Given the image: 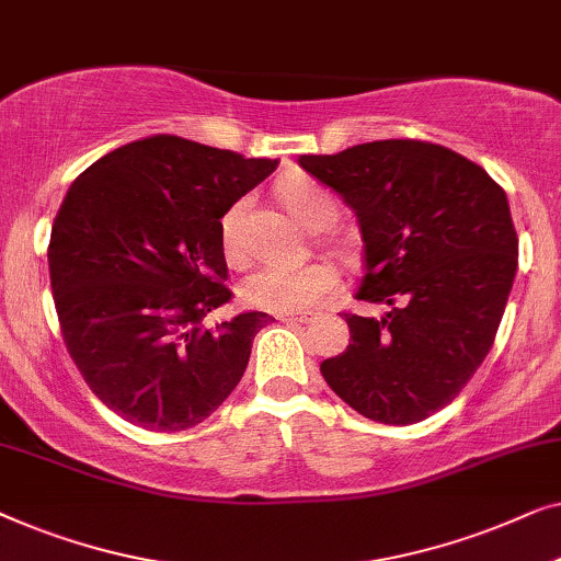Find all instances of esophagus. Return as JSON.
<instances>
[{
	"label": "esophagus",
	"mask_w": 561,
	"mask_h": 561,
	"mask_svg": "<svg viewBox=\"0 0 561 561\" xmlns=\"http://www.w3.org/2000/svg\"><path fill=\"white\" fill-rule=\"evenodd\" d=\"M277 320L282 322H310L314 320V312L310 310H297V312H279Z\"/></svg>",
	"instance_id": "obj_1"
}]
</instances>
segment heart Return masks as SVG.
Wrapping results in <instances>:
<instances>
[{
    "label": "heart",
    "instance_id": "b5f03b06",
    "mask_svg": "<svg viewBox=\"0 0 561 561\" xmlns=\"http://www.w3.org/2000/svg\"><path fill=\"white\" fill-rule=\"evenodd\" d=\"M279 195L287 210L310 231H322L337 218V203L328 187L307 178L287 180L279 187ZM247 201L233 203L220 218V243L228 259L243 256L241 243V216ZM337 274L325 262L307 264H262L249 272L241 282L243 302L259 310L297 312L320 302L335 287Z\"/></svg>",
    "mask_w": 561,
    "mask_h": 561
}]
</instances>
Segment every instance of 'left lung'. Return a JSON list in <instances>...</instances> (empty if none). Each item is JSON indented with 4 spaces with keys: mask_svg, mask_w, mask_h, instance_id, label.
I'll list each match as a JSON object with an SVG mask.
<instances>
[{
    "mask_svg": "<svg viewBox=\"0 0 561 561\" xmlns=\"http://www.w3.org/2000/svg\"><path fill=\"white\" fill-rule=\"evenodd\" d=\"M299 164L356 213V297L389 305L381 318L345 314L351 343L320 363L322 378L366 420H427L485 360L506 310L518 270L506 193L468 157L414 139Z\"/></svg>",
    "mask_w": 561,
    "mask_h": 561,
    "instance_id": "left-lung-1",
    "label": "left lung"
}]
</instances>
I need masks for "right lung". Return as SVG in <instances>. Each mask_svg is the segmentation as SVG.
<instances>
[{
  "mask_svg": "<svg viewBox=\"0 0 561 561\" xmlns=\"http://www.w3.org/2000/svg\"><path fill=\"white\" fill-rule=\"evenodd\" d=\"M277 164L152 134L68 187L47 249L55 310L91 391L126 422L191 430L239 386L272 318H203L231 299L220 218Z\"/></svg>",
  "mask_w": 561,
  "mask_h": 561,
  "instance_id": "1",
  "label": "right lung"
}]
</instances>
